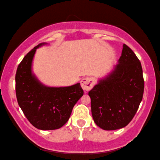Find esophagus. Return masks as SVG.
I'll return each mask as SVG.
<instances>
[{
	"instance_id": "obj_1",
	"label": "esophagus",
	"mask_w": 160,
	"mask_h": 160,
	"mask_svg": "<svg viewBox=\"0 0 160 160\" xmlns=\"http://www.w3.org/2000/svg\"><path fill=\"white\" fill-rule=\"evenodd\" d=\"M80 83H81L82 88L83 89V90L88 91L93 87L95 82L92 77H87L82 79L81 81H80Z\"/></svg>"
}]
</instances>
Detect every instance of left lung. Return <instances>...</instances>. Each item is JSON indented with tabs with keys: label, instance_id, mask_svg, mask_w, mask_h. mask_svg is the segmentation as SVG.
<instances>
[{
	"label": "left lung",
	"instance_id": "left-lung-1",
	"mask_svg": "<svg viewBox=\"0 0 160 160\" xmlns=\"http://www.w3.org/2000/svg\"><path fill=\"white\" fill-rule=\"evenodd\" d=\"M118 63L109 76L89 92L94 122L106 131L122 128L131 122L144 90L140 61L125 44Z\"/></svg>",
	"mask_w": 160,
	"mask_h": 160
}]
</instances>
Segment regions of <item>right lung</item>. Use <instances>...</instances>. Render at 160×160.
Returning <instances> with one entry per match:
<instances>
[{
    "mask_svg": "<svg viewBox=\"0 0 160 160\" xmlns=\"http://www.w3.org/2000/svg\"><path fill=\"white\" fill-rule=\"evenodd\" d=\"M23 58L16 73V96L29 122L40 130L58 129L70 118L73 106L83 95L80 83L67 87H47L32 74L31 65L36 48Z\"/></svg>",
    "mask_w": 160,
    "mask_h": 160,
    "instance_id": "obj_1",
    "label": "right lung"
}]
</instances>
